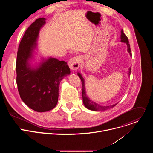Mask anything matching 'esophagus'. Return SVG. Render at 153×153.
<instances>
[{
    "label": "esophagus",
    "instance_id": "34e87169",
    "mask_svg": "<svg viewBox=\"0 0 153 153\" xmlns=\"http://www.w3.org/2000/svg\"><path fill=\"white\" fill-rule=\"evenodd\" d=\"M80 60V56H76L71 58L68 62V65L70 68L73 71L77 70L79 67Z\"/></svg>",
    "mask_w": 153,
    "mask_h": 153
}]
</instances>
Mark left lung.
Masks as SVG:
<instances>
[{"label": "left lung", "mask_w": 153, "mask_h": 153, "mask_svg": "<svg viewBox=\"0 0 153 153\" xmlns=\"http://www.w3.org/2000/svg\"><path fill=\"white\" fill-rule=\"evenodd\" d=\"M120 39H121V42H125L126 43L127 45V48H128V51L129 53L130 56H132L131 53V48H130V45L129 43V41H128V39L126 37V36L125 34V33H123V30H122L121 31V36H120ZM131 68H129V76L131 74ZM78 76H79V77L81 79L82 81V98H83V104L85 105V106L89 109L90 110H93V111H104V110H106L109 108H111L114 106H115L117 104H114L113 105H110V106H101L94 102H93L92 100H90L89 98H88V97L86 96V92H85V83H84V79L82 77V76H81V74L80 73H78Z\"/></svg>", "instance_id": "1"}]
</instances>
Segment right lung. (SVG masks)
Instances as JSON below:
<instances>
[{
	"label": "right lung",
	"instance_id": "obj_1",
	"mask_svg": "<svg viewBox=\"0 0 153 153\" xmlns=\"http://www.w3.org/2000/svg\"><path fill=\"white\" fill-rule=\"evenodd\" d=\"M45 19H36L26 30L19 45L16 63V83L20 98L37 112L48 111L56 106L60 82L70 73L67 63L55 58L50 57L36 69L30 66L28 60Z\"/></svg>",
	"mask_w": 153,
	"mask_h": 153
}]
</instances>
